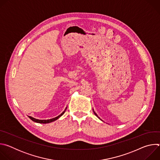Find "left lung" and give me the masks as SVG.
Listing matches in <instances>:
<instances>
[{
  "label": "left lung",
  "mask_w": 160,
  "mask_h": 160,
  "mask_svg": "<svg viewBox=\"0 0 160 160\" xmlns=\"http://www.w3.org/2000/svg\"><path fill=\"white\" fill-rule=\"evenodd\" d=\"M94 114H95V115H96V116H97V117H98V118H99V117H98V115H97V114H96V112H94Z\"/></svg>",
  "instance_id": "left-lung-1"
}]
</instances>
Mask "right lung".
Instances as JSON below:
<instances>
[{
    "mask_svg": "<svg viewBox=\"0 0 160 160\" xmlns=\"http://www.w3.org/2000/svg\"><path fill=\"white\" fill-rule=\"evenodd\" d=\"M66 108L65 110L60 115L58 116V117H56V118L50 119V120H37V119H35V118H33V117H29L32 121H33V122H37V123H51V122H54V121L58 120L59 117H61L63 115V114L64 113V112H65Z\"/></svg>",
    "mask_w": 160,
    "mask_h": 160,
    "instance_id": "add662e5",
    "label": "right lung"
}]
</instances>
